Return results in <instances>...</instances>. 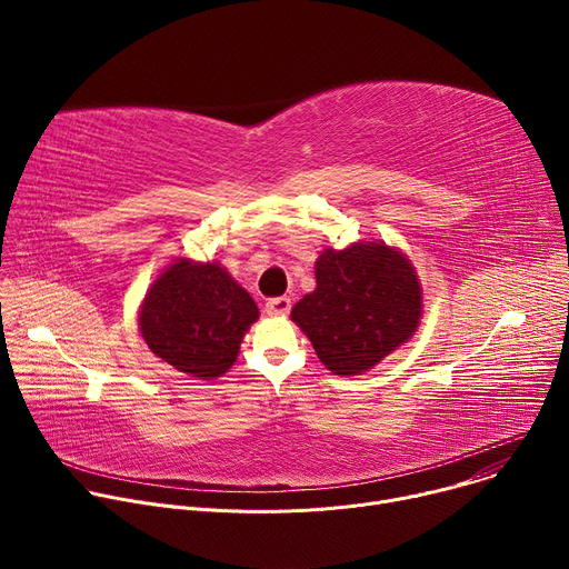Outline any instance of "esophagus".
Returning <instances> with one entry per match:
<instances>
[{
	"label": "esophagus",
	"mask_w": 569,
	"mask_h": 569,
	"mask_svg": "<svg viewBox=\"0 0 569 569\" xmlns=\"http://www.w3.org/2000/svg\"><path fill=\"white\" fill-rule=\"evenodd\" d=\"M290 306L292 301L288 297H274L266 301V312L272 317H286L290 312Z\"/></svg>",
	"instance_id": "esophagus-1"
}]
</instances>
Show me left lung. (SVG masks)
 I'll return each instance as SVG.
<instances>
[{"label": "left lung", "mask_w": 569, "mask_h": 569, "mask_svg": "<svg viewBox=\"0 0 569 569\" xmlns=\"http://www.w3.org/2000/svg\"><path fill=\"white\" fill-rule=\"evenodd\" d=\"M315 279L317 288L290 317L329 371L358 376L415 336L423 292L402 252L385 242L329 248L315 263Z\"/></svg>", "instance_id": "8db88e82"}]
</instances>
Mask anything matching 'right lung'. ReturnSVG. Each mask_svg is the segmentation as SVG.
Returning a JSON list of instances; mask_svg holds the SVG:
<instances>
[{"label":"right lung","instance_id":"right-lung-1","mask_svg":"<svg viewBox=\"0 0 569 569\" xmlns=\"http://www.w3.org/2000/svg\"><path fill=\"white\" fill-rule=\"evenodd\" d=\"M257 319L254 299L220 263L178 259L146 292L139 331L157 358L211 380L236 362L242 336Z\"/></svg>","mask_w":569,"mask_h":569}]
</instances>
